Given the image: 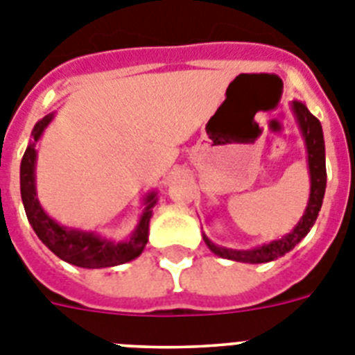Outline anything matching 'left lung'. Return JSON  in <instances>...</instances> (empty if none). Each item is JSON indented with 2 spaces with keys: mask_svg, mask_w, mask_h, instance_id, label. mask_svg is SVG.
Masks as SVG:
<instances>
[{
  "mask_svg": "<svg viewBox=\"0 0 355 355\" xmlns=\"http://www.w3.org/2000/svg\"><path fill=\"white\" fill-rule=\"evenodd\" d=\"M295 119L299 122V128L302 131V139L306 142L307 149V165H309V178H311V192H309V200H307L306 211L299 224L295 225L293 231L283 236L281 240L270 241L266 245L256 247L249 250H236L227 249V247L215 245L206 234H202L205 243L213 254L220 256L225 259H233V261L241 263H268L274 259L281 258L286 252H290L313 227L316 222L322 202L325 196V184H327V171H325V144L324 133H322V124L318 119L307 110V106L302 101L291 103Z\"/></svg>",
  "mask_w": 355,
  "mask_h": 355,
  "instance_id": "obj_1",
  "label": "left lung"
}]
</instances>
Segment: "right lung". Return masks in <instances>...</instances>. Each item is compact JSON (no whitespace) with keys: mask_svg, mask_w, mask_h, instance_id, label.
Instances as JSON below:
<instances>
[{"mask_svg":"<svg viewBox=\"0 0 355 355\" xmlns=\"http://www.w3.org/2000/svg\"><path fill=\"white\" fill-rule=\"evenodd\" d=\"M53 117L55 114H49L42 121L37 122L31 131L33 142L26 147L23 159H21V197H23L28 220H30L35 234L58 258L71 265L81 266V268H106V266L122 265V263L139 258L147 243V236H149V220L153 216V206L156 205L155 193H149L146 197V202H144L146 208L140 216L139 225L135 227L131 236L124 241L105 240V238L97 236L96 233L65 227L53 220L51 216L42 209L35 192V144L39 142Z\"/></svg>","mask_w":355,"mask_h":355,"instance_id":"right-lung-1","label":"right lung"}]
</instances>
